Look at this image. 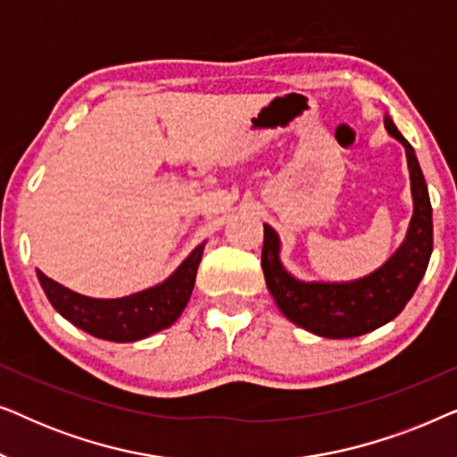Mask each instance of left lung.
I'll return each mask as SVG.
<instances>
[{
	"label": "left lung",
	"instance_id": "obj_1",
	"mask_svg": "<svg viewBox=\"0 0 457 457\" xmlns=\"http://www.w3.org/2000/svg\"><path fill=\"white\" fill-rule=\"evenodd\" d=\"M385 129L405 147L414 214L403 243L383 266L349 283H305L287 272L277 230L264 224L262 270L268 291L293 324L327 339L360 337L391 322L414 295L433 253V208L414 147L389 116Z\"/></svg>",
	"mask_w": 457,
	"mask_h": 457
}]
</instances>
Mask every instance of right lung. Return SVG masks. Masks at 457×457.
<instances>
[{
    "label": "right lung",
    "mask_w": 457,
    "mask_h": 457,
    "mask_svg": "<svg viewBox=\"0 0 457 457\" xmlns=\"http://www.w3.org/2000/svg\"><path fill=\"white\" fill-rule=\"evenodd\" d=\"M204 247L197 245L187 260L166 280L145 291L118 299L87 297L55 283L37 268V278L46 291L49 303L85 333L97 339L130 343L172 327L183 314L195 285L197 266Z\"/></svg>",
    "instance_id": "obj_1"
}]
</instances>
